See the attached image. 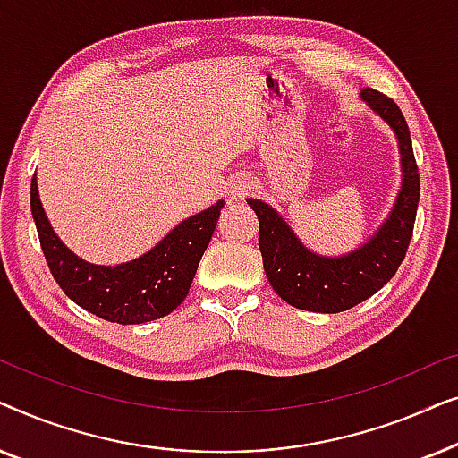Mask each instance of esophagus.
<instances>
[{
    "label": "esophagus",
    "instance_id": "esophagus-1",
    "mask_svg": "<svg viewBox=\"0 0 458 458\" xmlns=\"http://www.w3.org/2000/svg\"><path fill=\"white\" fill-rule=\"evenodd\" d=\"M229 198L235 199V202H240V199H243L248 196L250 191H252V183L246 177H237L235 181H231L229 185Z\"/></svg>",
    "mask_w": 458,
    "mask_h": 458
}]
</instances>
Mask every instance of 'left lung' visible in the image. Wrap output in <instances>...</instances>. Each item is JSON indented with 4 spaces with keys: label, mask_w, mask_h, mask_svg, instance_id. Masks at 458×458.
I'll return each instance as SVG.
<instances>
[{
    "label": "left lung",
    "mask_w": 458,
    "mask_h": 458,
    "mask_svg": "<svg viewBox=\"0 0 458 458\" xmlns=\"http://www.w3.org/2000/svg\"><path fill=\"white\" fill-rule=\"evenodd\" d=\"M362 99L394 129L403 154V190L390 218L377 235L342 259H323L306 250L277 212L259 199H248L259 216V248L273 290L281 300L302 310L342 312L379 292L403 265L409 250L419 206V166L412 154L411 131L392 98L362 89Z\"/></svg>",
    "instance_id": "1"
}]
</instances>
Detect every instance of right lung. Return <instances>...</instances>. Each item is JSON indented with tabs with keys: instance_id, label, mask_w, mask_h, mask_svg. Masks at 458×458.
<instances>
[{
	"instance_id": "right-lung-1",
	"label": "right lung",
	"mask_w": 458,
	"mask_h": 458,
	"mask_svg": "<svg viewBox=\"0 0 458 458\" xmlns=\"http://www.w3.org/2000/svg\"><path fill=\"white\" fill-rule=\"evenodd\" d=\"M223 202L187 218L154 250L121 267H98L66 250L41 208L37 181L30 183V212L55 284L72 302L110 323L140 325L166 317L183 302L202 254L208 248Z\"/></svg>"
}]
</instances>
